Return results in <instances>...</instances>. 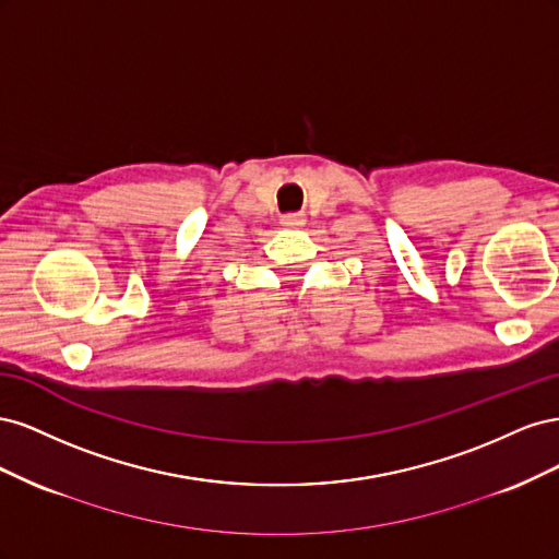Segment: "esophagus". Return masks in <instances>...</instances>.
Listing matches in <instances>:
<instances>
[{
	"mask_svg": "<svg viewBox=\"0 0 559 559\" xmlns=\"http://www.w3.org/2000/svg\"><path fill=\"white\" fill-rule=\"evenodd\" d=\"M302 224H306V214H300V212L282 216V226H286V228H298Z\"/></svg>",
	"mask_w": 559,
	"mask_h": 559,
	"instance_id": "obj_1",
	"label": "esophagus"
}]
</instances>
